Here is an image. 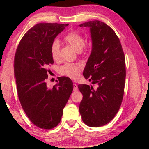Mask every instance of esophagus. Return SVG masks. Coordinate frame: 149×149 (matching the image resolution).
I'll list each match as a JSON object with an SVG mask.
<instances>
[{"mask_svg":"<svg viewBox=\"0 0 149 149\" xmlns=\"http://www.w3.org/2000/svg\"><path fill=\"white\" fill-rule=\"evenodd\" d=\"M77 89H78V87L77 84H74V91H77Z\"/></svg>","mask_w":149,"mask_h":149,"instance_id":"obj_1","label":"esophagus"}]
</instances>
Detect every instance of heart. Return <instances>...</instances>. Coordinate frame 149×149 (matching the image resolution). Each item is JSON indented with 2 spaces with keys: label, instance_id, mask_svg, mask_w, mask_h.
<instances>
[{
  "label": "heart",
  "instance_id": "obj_1",
  "mask_svg": "<svg viewBox=\"0 0 149 149\" xmlns=\"http://www.w3.org/2000/svg\"><path fill=\"white\" fill-rule=\"evenodd\" d=\"M65 41L70 44L77 52L82 51L85 45V41L81 35L75 32H72L65 37ZM60 43L58 40L52 42L50 48L51 56L54 60L59 59ZM81 65L79 64H66L60 68V73L65 76L69 77L72 79H75L79 74Z\"/></svg>",
  "mask_w": 149,
  "mask_h": 149
}]
</instances>
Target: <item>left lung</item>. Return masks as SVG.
Masks as SVG:
<instances>
[{"mask_svg": "<svg viewBox=\"0 0 149 149\" xmlns=\"http://www.w3.org/2000/svg\"><path fill=\"white\" fill-rule=\"evenodd\" d=\"M89 28L91 52L83 72L85 79L98 87L79 85L83 95L79 112L85 124L104 125L117 114L122 104L125 79V62L120 39L104 22L94 20L80 24Z\"/></svg>", "mask_w": 149, "mask_h": 149, "instance_id": "1", "label": "left lung"}]
</instances>
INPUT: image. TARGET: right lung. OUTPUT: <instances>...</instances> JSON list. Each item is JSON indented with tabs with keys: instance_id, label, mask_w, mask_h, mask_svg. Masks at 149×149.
Instances as JSON below:
<instances>
[{
	"instance_id": "right-lung-1",
	"label": "right lung",
	"mask_w": 149,
	"mask_h": 149,
	"mask_svg": "<svg viewBox=\"0 0 149 149\" xmlns=\"http://www.w3.org/2000/svg\"><path fill=\"white\" fill-rule=\"evenodd\" d=\"M68 26L36 24L22 37L15 54L14 77L20 103L30 121L41 129H52L58 124L73 91L69 77H59L52 87H47L45 81L47 67L54 62L51 45Z\"/></svg>"
}]
</instances>
